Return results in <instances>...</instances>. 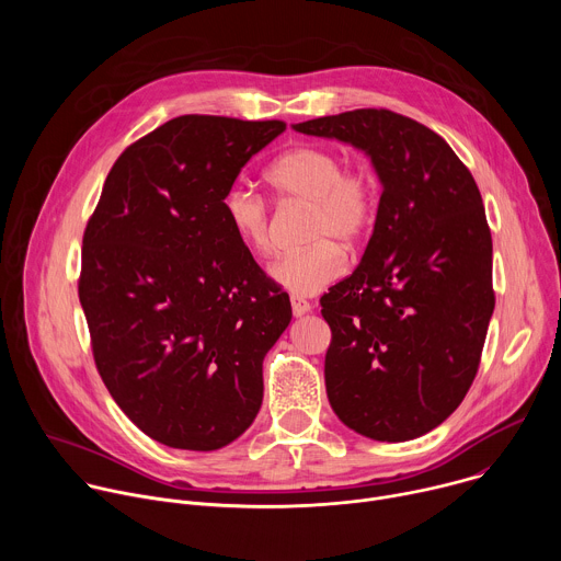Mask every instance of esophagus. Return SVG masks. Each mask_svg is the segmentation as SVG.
<instances>
[{"instance_id": "34e87169", "label": "esophagus", "mask_w": 561, "mask_h": 561, "mask_svg": "<svg viewBox=\"0 0 561 561\" xmlns=\"http://www.w3.org/2000/svg\"><path fill=\"white\" fill-rule=\"evenodd\" d=\"M290 306H293V314L295 317H301V314H306V312H310V304L306 301V299H301V297H290Z\"/></svg>"}]
</instances>
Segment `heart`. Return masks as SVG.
<instances>
[{"instance_id": "heart-1", "label": "heart", "mask_w": 561, "mask_h": 561, "mask_svg": "<svg viewBox=\"0 0 561 561\" xmlns=\"http://www.w3.org/2000/svg\"><path fill=\"white\" fill-rule=\"evenodd\" d=\"M271 186L288 202L310 204V247L277 257L268 273L293 295L308 297L331 286L346 273L348 260L335 239L359 242L377 210V188L368 171L344 167L337 150L297 146L266 171ZM224 217L237 242L257 255L273 249L268 204L249 186L234 184L221 199Z\"/></svg>"}]
</instances>
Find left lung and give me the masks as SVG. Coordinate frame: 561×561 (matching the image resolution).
<instances>
[{
    "instance_id": "8db88e82",
    "label": "left lung",
    "mask_w": 561,
    "mask_h": 561,
    "mask_svg": "<svg viewBox=\"0 0 561 561\" xmlns=\"http://www.w3.org/2000/svg\"><path fill=\"white\" fill-rule=\"evenodd\" d=\"M364 150L381 182L359 266L322 297L335 415L377 442L437 428L466 397L495 308L493 239L482 195L424 124L359 108L293 126Z\"/></svg>"
}]
</instances>
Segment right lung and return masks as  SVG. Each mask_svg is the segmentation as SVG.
I'll list each match as a JSON object with an SVG mask.
<instances>
[{
  "label": "right lung",
  "mask_w": 561,
  "mask_h": 561,
  "mask_svg": "<svg viewBox=\"0 0 561 561\" xmlns=\"http://www.w3.org/2000/svg\"><path fill=\"white\" fill-rule=\"evenodd\" d=\"M284 130L175 117L117 157L87 224L79 301L93 357L117 407L159 444L217 450L260 413L262 362L293 310L221 199Z\"/></svg>",
  "instance_id": "add662e5"
}]
</instances>
